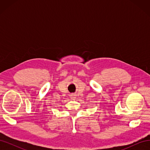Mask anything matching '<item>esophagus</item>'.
Returning <instances> with one entry per match:
<instances>
[{"label": "esophagus", "instance_id": "34e87169", "mask_svg": "<svg viewBox=\"0 0 150 150\" xmlns=\"http://www.w3.org/2000/svg\"><path fill=\"white\" fill-rule=\"evenodd\" d=\"M76 95L75 94H71V98L72 99H76Z\"/></svg>", "mask_w": 150, "mask_h": 150}]
</instances>
